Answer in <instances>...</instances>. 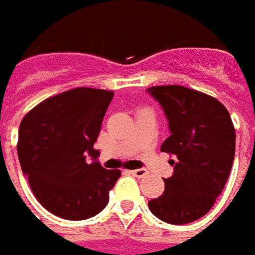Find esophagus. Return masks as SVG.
Segmentation results:
<instances>
[{"label": "esophagus", "mask_w": 255, "mask_h": 255, "mask_svg": "<svg viewBox=\"0 0 255 255\" xmlns=\"http://www.w3.org/2000/svg\"><path fill=\"white\" fill-rule=\"evenodd\" d=\"M134 177H144L146 174H147V171L146 169H134V170H130Z\"/></svg>", "instance_id": "1"}]
</instances>
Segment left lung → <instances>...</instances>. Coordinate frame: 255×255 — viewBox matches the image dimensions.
<instances>
[{"label":"left lung","mask_w":255,"mask_h":255,"mask_svg":"<svg viewBox=\"0 0 255 255\" xmlns=\"http://www.w3.org/2000/svg\"><path fill=\"white\" fill-rule=\"evenodd\" d=\"M147 93L160 103L170 136L162 152L169 153L173 174L164 180L160 197L149 201L153 214L169 224L199 220L221 194L236 152L230 113L217 99L179 85L152 86Z\"/></svg>","instance_id":"left-lung-1"}]
</instances>
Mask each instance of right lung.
<instances>
[{
  "label": "right lung",
  "mask_w": 255,
  "mask_h": 255,
  "mask_svg": "<svg viewBox=\"0 0 255 255\" xmlns=\"http://www.w3.org/2000/svg\"><path fill=\"white\" fill-rule=\"evenodd\" d=\"M113 92L75 88L26 113L18 157L36 200L65 220H86L106 207L121 170H106L93 149Z\"/></svg>",
  "instance_id": "1"
}]
</instances>
